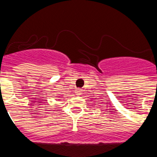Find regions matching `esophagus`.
<instances>
[{
    "mask_svg": "<svg viewBox=\"0 0 157 157\" xmlns=\"http://www.w3.org/2000/svg\"><path fill=\"white\" fill-rule=\"evenodd\" d=\"M75 94L76 95H81L82 94L81 89H78V90H75Z\"/></svg>",
    "mask_w": 157,
    "mask_h": 157,
    "instance_id": "34e87169",
    "label": "esophagus"
}]
</instances>
